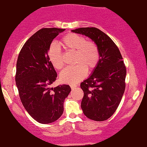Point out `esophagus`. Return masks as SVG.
<instances>
[{
  "mask_svg": "<svg viewBox=\"0 0 147 147\" xmlns=\"http://www.w3.org/2000/svg\"><path fill=\"white\" fill-rule=\"evenodd\" d=\"M70 87H71V88L72 89H74L76 87V85H75V84H71Z\"/></svg>",
  "mask_w": 147,
  "mask_h": 147,
  "instance_id": "esophagus-1",
  "label": "esophagus"
}]
</instances>
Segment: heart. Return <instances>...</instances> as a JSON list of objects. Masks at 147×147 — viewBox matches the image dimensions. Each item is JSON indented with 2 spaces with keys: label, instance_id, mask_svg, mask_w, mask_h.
<instances>
[{
  "label": "heart",
  "instance_id": "heart-1",
  "mask_svg": "<svg viewBox=\"0 0 147 147\" xmlns=\"http://www.w3.org/2000/svg\"><path fill=\"white\" fill-rule=\"evenodd\" d=\"M61 45L67 52H74V64L61 72L60 78L62 82L76 84L86 76L87 69L91 71L97 67L100 60V51L96 44L87 41L83 36L76 34H69L62 38ZM49 59L56 69H61L64 63L63 54L56 44L51 45L48 51Z\"/></svg>",
  "mask_w": 147,
  "mask_h": 147
}]
</instances>
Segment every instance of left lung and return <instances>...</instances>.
Instances as JSON below:
<instances>
[{
  "label": "left lung",
  "instance_id": "left-lung-1",
  "mask_svg": "<svg viewBox=\"0 0 147 147\" xmlns=\"http://www.w3.org/2000/svg\"><path fill=\"white\" fill-rule=\"evenodd\" d=\"M72 32L87 36L98 46L100 60L88 78L80 84L84 91L81 108L95 121H104L114 113L125 89L127 70L118 47L96 27H82Z\"/></svg>",
  "mask_w": 147,
  "mask_h": 147
}]
</instances>
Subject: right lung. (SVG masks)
I'll return each mask as SVG.
<instances>
[{"instance_id": "obj_1", "label": "right lung", "mask_w": 147, "mask_h": 147, "mask_svg": "<svg viewBox=\"0 0 147 147\" xmlns=\"http://www.w3.org/2000/svg\"><path fill=\"white\" fill-rule=\"evenodd\" d=\"M64 29L43 28L25 43L16 63V84L22 104L34 120L41 124L56 121L64 111V102L70 93L67 84L51 87L57 74L48 51L53 40Z\"/></svg>"}]
</instances>
